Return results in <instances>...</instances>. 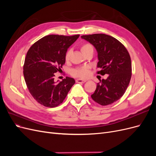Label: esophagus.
I'll use <instances>...</instances> for the list:
<instances>
[{
    "label": "esophagus",
    "instance_id": "34e87169",
    "mask_svg": "<svg viewBox=\"0 0 156 156\" xmlns=\"http://www.w3.org/2000/svg\"><path fill=\"white\" fill-rule=\"evenodd\" d=\"M87 81L86 80H84V79H78L76 80V83H85Z\"/></svg>",
    "mask_w": 156,
    "mask_h": 156
}]
</instances>
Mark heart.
<instances>
[{
    "mask_svg": "<svg viewBox=\"0 0 156 156\" xmlns=\"http://www.w3.org/2000/svg\"><path fill=\"white\" fill-rule=\"evenodd\" d=\"M81 50L82 53L84 54L87 51L94 50L93 46L89 43H84L81 45ZM71 54H72V50L69 49L66 51L65 55V60L68 61L69 60ZM72 74L75 77L86 78L90 74V68L88 66H82L77 68H75L72 70Z\"/></svg>",
    "mask_w": 156,
    "mask_h": 156,
    "instance_id": "b5f03b06",
    "label": "heart"
}]
</instances>
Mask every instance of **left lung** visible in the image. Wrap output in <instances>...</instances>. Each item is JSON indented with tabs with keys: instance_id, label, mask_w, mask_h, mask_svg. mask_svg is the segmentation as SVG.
Instances as JSON below:
<instances>
[{
	"instance_id": "left-lung-1",
	"label": "left lung",
	"mask_w": 156,
	"mask_h": 156,
	"mask_svg": "<svg viewBox=\"0 0 156 156\" xmlns=\"http://www.w3.org/2000/svg\"><path fill=\"white\" fill-rule=\"evenodd\" d=\"M98 52V74H108L107 79L97 84L92 100L101 105L112 104L124 95L131 77V61L128 51L121 42L104 34L81 36Z\"/></svg>"
}]
</instances>
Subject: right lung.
Returning a JSON list of instances; mask_svg holds the SVG:
<instances>
[{
	"instance_id": "right-lung-1",
	"label": "right lung",
	"mask_w": 156,
	"mask_h": 156,
	"mask_svg": "<svg viewBox=\"0 0 156 156\" xmlns=\"http://www.w3.org/2000/svg\"><path fill=\"white\" fill-rule=\"evenodd\" d=\"M79 37L51 34L42 37L28 51L23 66V75L28 89L40 104L55 107L63 102L74 79L68 77L55 83V73L65 64V55Z\"/></svg>"
}]
</instances>
